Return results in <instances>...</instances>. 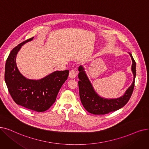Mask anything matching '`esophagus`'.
<instances>
[{
	"label": "esophagus",
	"mask_w": 149,
	"mask_h": 149,
	"mask_svg": "<svg viewBox=\"0 0 149 149\" xmlns=\"http://www.w3.org/2000/svg\"><path fill=\"white\" fill-rule=\"evenodd\" d=\"M77 72L76 71V70L72 69L70 70L69 74V78H70V79H74V78L77 76Z\"/></svg>",
	"instance_id": "esophagus-1"
}]
</instances>
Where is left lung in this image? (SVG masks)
Wrapping results in <instances>:
<instances>
[{
  "label": "left lung",
  "instance_id": "8db88e82",
  "mask_svg": "<svg viewBox=\"0 0 149 149\" xmlns=\"http://www.w3.org/2000/svg\"><path fill=\"white\" fill-rule=\"evenodd\" d=\"M129 54L132 60V71L134 80L124 94L117 98L107 99L100 97L93 89L83 66H79V94L81 103L88 112L94 115H104L118 110L127 104L134 91L136 77V63L132 54Z\"/></svg>",
  "mask_w": 149,
  "mask_h": 149
}]
</instances>
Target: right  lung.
<instances>
[{
  "label": "right lung",
  "mask_w": 149,
  "mask_h": 149,
  "mask_svg": "<svg viewBox=\"0 0 149 149\" xmlns=\"http://www.w3.org/2000/svg\"><path fill=\"white\" fill-rule=\"evenodd\" d=\"M34 37L23 42L11 51L5 69V80L8 89L15 103L37 112H45L56 101L61 86L68 79L69 70L54 71L39 80L26 79L19 71L16 65V56L25 43Z\"/></svg>",
  "instance_id": "right-lung-1"
}]
</instances>
